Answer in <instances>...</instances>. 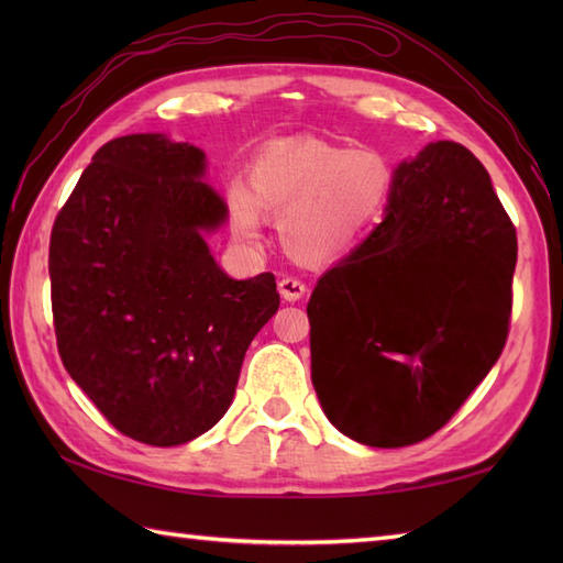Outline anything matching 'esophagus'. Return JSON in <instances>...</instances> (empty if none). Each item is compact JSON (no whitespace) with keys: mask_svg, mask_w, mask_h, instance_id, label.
Wrapping results in <instances>:
<instances>
[{"mask_svg":"<svg viewBox=\"0 0 563 563\" xmlns=\"http://www.w3.org/2000/svg\"><path fill=\"white\" fill-rule=\"evenodd\" d=\"M278 290L285 302H297L307 292V285L297 278H283L278 283Z\"/></svg>","mask_w":563,"mask_h":563,"instance_id":"1","label":"esophagus"}]
</instances>
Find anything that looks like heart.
I'll list each match as a JSON object with an SVG mask.
<instances>
[{
  "label": "heart",
  "instance_id": "obj_1",
  "mask_svg": "<svg viewBox=\"0 0 563 563\" xmlns=\"http://www.w3.org/2000/svg\"><path fill=\"white\" fill-rule=\"evenodd\" d=\"M394 188L389 159L373 147L321 140L275 142L249 166V188L227 196L232 232L254 244L261 212L280 218V236L300 261L343 256L387 208Z\"/></svg>",
  "mask_w": 563,
  "mask_h": 563
}]
</instances>
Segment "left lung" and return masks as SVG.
I'll use <instances>...</instances> for the list:
<instances>
[{
	"label": "left lung",
	"mask_w": 563,
	"mask_h": 563,
	"mask_svg": "<svg viewBox=\"0 0 563 563\" xmlns=\"http://www.w3.org/2000/svg\"><path fill=\"white\" fill-rule=\"evenodd\" d=\"M516 227L457 142L394 169L385 220L309 297L312 385L343 435L404 448L445 426L508 339Z\"/></svg>",
	"instance_id": "left-lung-1"
}]
</instances>
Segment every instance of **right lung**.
I'll list each match as a JSON object with an SVG mask.
<instances>
[{
    "instance_id": "obj_1",
    "label": "right lung",
    "mask_w": 563,
    "mask_h": 563,
    "mask_svg": "<svg viewBox=\"0 0 563 563\" xmlns=\"http://www.w3.org/2000/svg\"><path fill=\"white\" fill-rule=\"evenodd\" d=\"M206 152L159 133L93 154L51 234L57 351L123 435L184 445L230 409L249 343L278 312L273 273L234 280L206 234L227 220Z\"/></svg>"
}]
</instances>
